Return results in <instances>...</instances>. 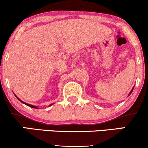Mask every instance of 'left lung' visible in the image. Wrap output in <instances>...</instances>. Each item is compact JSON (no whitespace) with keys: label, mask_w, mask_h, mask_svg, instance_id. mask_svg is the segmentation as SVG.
I'll use <instances>...</instances> for the list:
<instances>
[{"label":"left lung","mask_w":148,"mask_h":148,"mask_svg":"<svg viewBox=\"0 0 148 148\" xmlns=\"http://www.w3.org/2000/svg\"><path fill=\"white\" fill-rule=\"evenodd\" d=\"M134 87H133V88H132V90H131V91H130V94H129V95H128V96H130V95H131V94H132V91H133V90H134Z\"/></svg>","instance_id":"1"}]
</instances>
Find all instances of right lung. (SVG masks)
I'll return each instance as SVG.
<instances>
[{"label":"right lung","instance_id":"obj_1","mask_svg":"<svg viewBox=\"0 0 148 148\" xmlns=\"http://www.w3.org/2000/svg\"><path fill=\"white\" fill-rule=\"evenodd\" d=\"M15 97H16L17 98V99H18V100H19L20 101H21V102H22V103H24V104L26 105V106H29V107H31V108H38V106H33V105H31V104H30V103H25V102H24V101H21V100L19 98H18L17 96H16V95H15ZM51 105H53L52 103H51V104H50V105H49V106H51Z\"/></svg>","mask_w":148,"mask_h":148}]
</instances>
